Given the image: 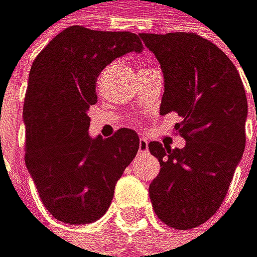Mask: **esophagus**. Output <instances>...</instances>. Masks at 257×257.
I'll return each mask as SVG.
<instances>
[{
	"instance_id": "obj_1",
	"label": "esophagus",
	"mask_w": 257,
	"mask_h": 257,
	"mask_svg": "<svg viewBox=\"0 0 257 257\" xmlns=\"http://www.w3.org/2000/svg\"><path fill=\"white\" fill-rule=\"evenodd\" d=\"M139 152H142V153L148 152V142H147V139H144V137L139 141Z\"/></svg>"
}]
</instances>
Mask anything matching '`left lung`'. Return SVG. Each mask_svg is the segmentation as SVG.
<instances>
[{"label": "left lung", "instance_id": "1", "mask_svg": "<svg viewBox=\"0 0 257 257\" xmlns=\"http://www.w3.org/2000/svg\"><path fill=\"white\" fill-rule=\"evenodd\" d=\"M139 36L164 74L160 113L182 116L175 130L186 141L185 148L148 144L161 166L148 188L150 201L164 224L193 229L218 212L242 160L245 86L226 53L196 33Z\"/></svg>", "mask_w": 257, "mask_h": 257}]
</instances>
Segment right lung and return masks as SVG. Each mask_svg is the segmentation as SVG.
<instances>
[{"instance_id":"add662e5","label":"right lung","mask_w":257,"mask_h":257,"mask_svg":"<svg viewBox=\"0 0 257 257\" xmlns=\"http://www.w3.org/2000/svg\"><path fill=\"white\" fill-rule=\"evenodd\" d=\"M130 31H94L75 25L45 45L31 66L23 104L25 163L44 207L68 224H86L109 208L123 171L139 150V136L121 127L91 139L90 105L96 80L118 56L141 52Z\"/></svg>"}]
</instances>
